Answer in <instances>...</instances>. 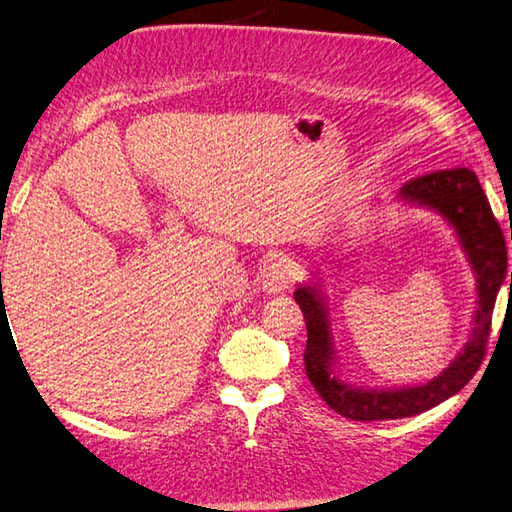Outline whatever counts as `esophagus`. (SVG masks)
Instances as JSON below:
<instances>
[{"label": "esophagus", "mask_w": 512, "mask_h": 512, "mask_svg": "<svg viewBox=\"0 0 512 512\" xmlns=\"http://www.w3.org/2000/svg\"><path fill=\"white\" fill-rule=\"evenodd\" d=\"M293 280V264L286 257L275 259L268 264L262 273V291L266 293H282Z\"/></svg>", "instance_id": "esophagus-1"}]
</instances>
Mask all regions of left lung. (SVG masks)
I'll list each match as a JSON object with an SVG mask.
<instances>
[{
	"label": "left lung",
	"mask_w": 512,
	"mask_h": 512,
	"mask_svg": "<svg viewBox=\"0 0 512 512\" xmlns=\"http://www.w3.org/2000/svg\"><path fill=\"white\" fill-rule=\"evenodd\" d=\"M407 206L427 208L441 215L457 235L472 273L477 277V306L472 331L457 358L439 376L421 385L403 387H360L338 374L336 342L331 333L327 295L320 284L306 282L295 288V302L306 320L304 369L311 385L333 412L351 421H387L432 410L466 387L486 353L492 309L501 284L506 280V241L490 203L481 190L477 174L468 167L439 170L407 181L396 194ZM512 288V273H510Z\"/></svg>",
	"instance_id": "obj_1"
}]
</instances>
